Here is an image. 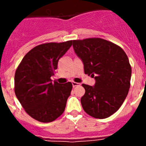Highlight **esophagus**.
Listing matches in <instances>:
<instances>
[{"label": "esophagus", "instance_id": "1", "mask_svg": "<svg viewBox=\"0 0 146 146\" xmlns=\"http://www.w3.org/2000/svg\"><path fill=\"white\" fill-rule=\"evenodd\" d=\"M80 83H78V82H72V86H73V87H76V86H80Z\"/></svg>", "mask_w": 146, "mask_h": 146}]
</instances>
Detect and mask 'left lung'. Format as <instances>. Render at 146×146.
Masks as SVG:
<instances>
[{
  "mask_svg": "<svg viewBox=\"0 0 146 146\" xmlns=\"http://www.w3.org/2000/svg\"><path fill=\"white\" fill-rule=\"evenodd\" d=\"M74 52L82 59L85 74L96 80L86 90L81 104L95 118H108L121 108L130 88L131 67L126 52L118 45L100 38L73 40Z\"/></svg>",
  "mask_w": 146,
  "mask_h": 146,
  "instance_id": "obj_1",
  "label": "left lung"
}]
</instances>
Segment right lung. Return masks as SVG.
Segmentation results:
<instances>
[{
	"instance_id": "obj_1",
	"label": "right lung",
	"mask_w": 146,
	"mask_h": 146,
	"mask_svg": "<svg viewBox=\"0 0 146 146\" xmlns=\"http://www.w3.org/2000/svg\"><path fill=\"white\" fill-rule=\"evenodd\" d=\"M72 44V40L38 45L24 56L17 68L15 95L25 111L39 122H52L64 112L72 82L52 83L51 76Z\"/></svg>"
}]
</instances>
